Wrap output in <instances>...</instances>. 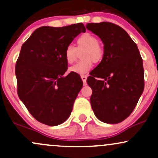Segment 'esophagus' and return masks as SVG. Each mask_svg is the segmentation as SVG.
Listing matches in <instances>:
<instances>
[{"label": "esophagus", "mask_w": 158, "mask_h": 158, "mask_svg": "<svg viewBox=\"0 0 158 158\" xmlns=\"http://www.w3.org/2000/svg\"><path fill=\"white\" fill-rule=\"evenodd\" d=\"M87 76H85V75H84V76H81V79H82V81H83V83H84V85H86V81H87Z\"/></svg>", "instance_id": "esophagus-1"}]
</instances>
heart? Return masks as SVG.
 Segmentation results:
<instances>
[{
  "instance_id": "b5f03b06",
  "label": "heart",
  "mask_w": 158,
  "mask_h": 158,
  "mask_svg": "<svg viewBox=\"0 0 158 158\" xmlns=\"http://www.w3.org/2000/svg\"><path fill=\"white\" fill-rule=\"evenodd\" d=\"M77 49H85L81 60L74 64L69 70L71 73L84 75L88 73L93 68V60L95 62L102 59L103 50L102 47L98 44V39L95 35L89 32H85L78 38L77 40ZM77 49L73 44H68L64 50L65 60L68 64H72L76 61L77 56Z\"/></svg>"
}]
</instances>
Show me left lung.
I'll return each mask as SVG.
<instances>
[{
	"instance_id": "obj_1",
	"label": "left lung",
	"mask_w": 158,
	"mask_h": 158,
	"mask_svg": "<svg viewBox=\"0 0 158 158\" xmlns=\"http://www.w3.org/2000/svg\"><path fill=\"white\" fill-rule=\"evenodd\" d=\"M86 28L104 44L102 61L87 79L93 90L92 109L102 122L119 123L131 114L144 90L142 57L137 44L118 25L90 23Z\"/></svg>"
}]
</instances>
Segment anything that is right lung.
I'll use <instances>...</instances> for the list:
<instances>
[{
    "instance_id": "1",
    "label": "right lung",
    "mask_w": 158,
    "mask_h": 158,
    "mask_svg": "<svg viewBox=\"0 0 158 158\" xmlns=\"http://www.w3.org/2000/svg\"><path fill=\"white\" fill-rule=\"evenodd\" d=\"M85 31L81 23L41 27L21 47L15 65L18 94L32 117L43 124L60 125L73 110L83 82L79 74L64 76L68 70L64 50Z\"/></svg>"
}]
</instances>
